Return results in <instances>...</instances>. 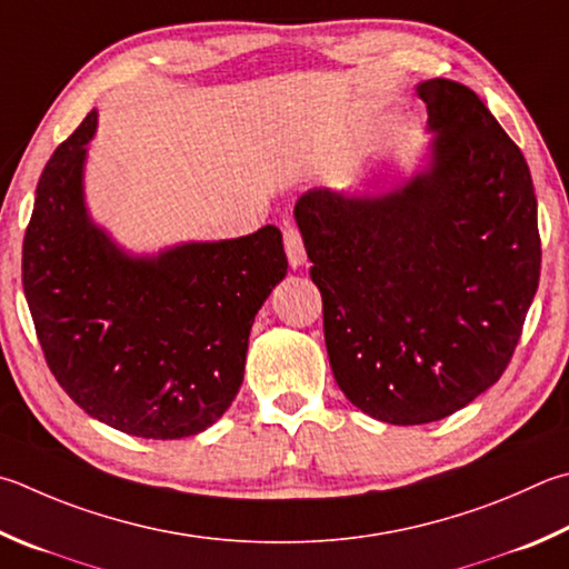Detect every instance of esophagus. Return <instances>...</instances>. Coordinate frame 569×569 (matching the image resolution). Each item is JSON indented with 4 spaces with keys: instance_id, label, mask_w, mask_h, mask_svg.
Masks as SVG:
<instances>
[{
    "instance_id": "34e87169",
    "label": "esophagus",
    "mask_w": 569,
    "mask_h": 569,
    "mask_svg": "<svg viewBox=\"0 0 569 569\" xmlns=\"http://www.w3.org/2000/svg\"><path fill=\"white\" fill-rule=\"evenodd\" d=\"M283 246H286L288 263H291L293 268H298V266H303V263H306L303 239H301V231H298L296 226H286V229H283Z\"/></svg>"
}]
</instances>
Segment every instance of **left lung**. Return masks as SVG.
Instances as JSON below:
<instances>
[{
  "instance_id": "left-lung-1",
  "label": "left lung",
  "mask_w": 569,
  "mask_h": 569,
  "mask_svg": "<svg viewBox=\"0 0 569 569\" xmlns=\"http://www.w3.org/2000/svg\"><path fill=\"white\" fill-rule=\"evenodd\" d=\"M430 163L386 193L311 189L296 223L323 298L338 388L390 426H422L500 380L540 283L532 177L472 89L418 84Z\"/></svg>"
}]
</instances>
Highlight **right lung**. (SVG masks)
<instances>
[{
    "label": "right lung",
    "mask_w": 569,
    "mask_h": 569,
    "mask_svg": "<svg viewBox=\"0 0 569 569\" xmlns=\"http://www.w3.org/2000/svg\"><path fill=\"white\" fill-rule=\"evenodd\" d=\"M94 131L89 111L37 183L22 246L37 338L57 383L91 418L137 438H189L243 383L253 318L288 268L281 231L129 256L87 213Z\"/></svg>",
    "instance_id": "add662e5"
}]
</instances>
